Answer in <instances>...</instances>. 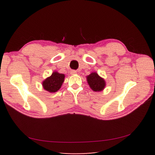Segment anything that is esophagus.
Returning <instances> with one entry per match:
<instances>
[{
	"label": "esophagus",
	"instance_id": "34e87169",
	"mask_svg": "<svg viewBox=\"0 0 155 155\" xmlns=\"http://www.w3.org/2000/svg\"><path fill=\"white\" fill-rule=\"evenodd\" d=\"M71 73V74H77V71H72Z\"/></svg>",
	"mask_w": 155,
	"mask_h": 155
}]
</instances>
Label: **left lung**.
Returning a JSON list of instances; mask_svg holds the SVG:
<instances>
[{"instance_id": "obj_1", "label": "left lung", "mask_w": 155, "mask_h": 155, "mask_svg": "<svg viewBox=\"0 0 155 155\" xmlns=\"http://www.w3.org/2000/svg\"><path fill=\"white\" fill-rule=\"evenodd\" d=\"M87 83L89 84L91 88L95 92H100L103 91L105 86L106 83L104 78L101 77L97 72H92L87 77Z\"/></svg>"}]
</instances>
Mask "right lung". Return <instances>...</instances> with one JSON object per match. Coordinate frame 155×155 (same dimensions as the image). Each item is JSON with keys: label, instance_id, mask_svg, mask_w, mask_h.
<instances>
[{"label": "right lung", "instance_id": "obj_1", "mask_svg": "<svg viewBox=\"0 0 155 155\" xmlns=\"http://www.w3.org/2000/svg\"><path fill=\"white\" fill-rule=\"evenodd\" d=\"M64 74L58 73L57 71L53 72L51 77L47 78L42 82V87L49 93H55L61 88L64 81Z\"/></svg>", "mask_w": 155, "mask_h": 155}]
</instances>
